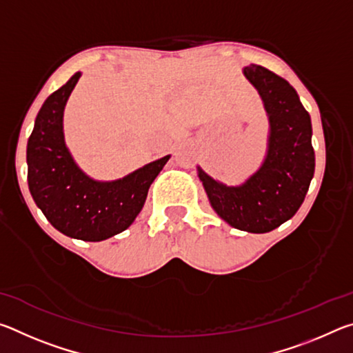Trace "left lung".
Masks as SVG:
<instances>
[{"instance_id":"8db88e82","label":"left lung","mask_w":353,"mask_h":353,"mask_svg":"<svg viewBox=\"0 0 353 353\" xmlns=\"http://www.w3.org/2000/svg\"><path fill=\"white\" fill-rule=\"evenodd\" d=\"M243 74L259 92L270 130L265 159L240 185H225L198 166L210 205L238 230L266 234L294 216L314 174L312 118L288 81L250 63Z\"/></svg>"}]
</instances>
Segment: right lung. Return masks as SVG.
Listing matches in <instances>:
<instances>
[{"instance_id": "obj_1", "label": "right lung", "mask_w": 353, "mask_h": 353, "mask_svg": "<svg viewBox=\"0 0 353 353\" xmlns=\"http://www.w3.org/2000/svg\"><path fill=\"white\" fill-rule=\"evenodd\" d=\"M77 71L46 98L28 140V185L35 204L54 229L82 241L121 234L145 205L148 190L171 155L154 160L117 181L85 174L65 143L63 110L81 77Z\"/></svg>"}]
</instances>
